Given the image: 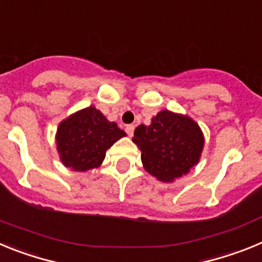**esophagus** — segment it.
<instances>
[{
  "label": "esophagus",
  "instance_id": "esophagus-1",
  "mask_svg": "<svg viewBox=\"0 0 262 262\" xmlns=\"http://www.w3.org/2000/svg\"><path fill=\"white\" fill-rule=\"evenodd\" d=\"M134 129H135V126H134V124H128V126H126V133L128 134V136L134 135Z\"/></svg>",
  "mask_w": 262,
  "mask_h": 262
}]
</instances>
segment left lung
Masks as SVG:
<instances>
[{
    "label": "left lung",
    "mask_w": 262,
    "mask_h": 262,
    "mask_svg": "<svg viewBox=\"0 0 262 262\" xmlns=\"http://www.w3.org/2000/svg\"><path fill=\"white\" fill-rule=\"evenodd\" d=\"M133 142L142 151V163L159 181L173 182L200 163L205 147L201 127L189 115L161 110L149 126L135 128Z\"/></svg>",
    "instance_id": "8db88e82"
}]
</instances>
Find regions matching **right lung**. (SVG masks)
Wrapping results in <instances>:
<instances>
[{
  "mask_svg": "<svg viewBox=\"0 0 262 262\" xmlns=\"http://www.w3.org/2000/svg\"><path fill=\"white\" fill-rule=\"evenodd\" d=\"M123 136L126 133L115 122L89 106L60 122L55 142L62 165L75 172H86L98 168L106 151Z\"/></svg>",
  "mask_w": 262,
  "mask_h": 262,
  "instance_id": "1",
  "label": "right lung"
}]
</instances>
